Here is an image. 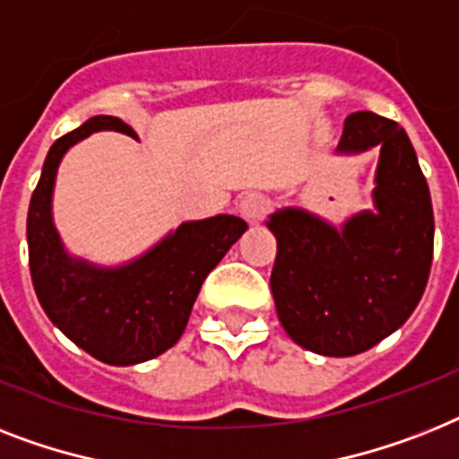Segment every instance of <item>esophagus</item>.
Returning <instances> with one entry per match:
<instances>
[{
    "label": "esophagus",
    "mask_w": 459,
    "mask_h": 459,
    "mask_svg": "<svg viewBox=\"0 0 459 459\" xmlns=\"http://www.w3.org/2000/svg\"><path fill=\"white\" fill-rule=\"evenodd\" d=\"M240 214L245 219H249V221H256V219L264 217V212L268 210V200L264 195H259V193H249V195H245L240 200Z\"/></svg>",
    "instance_id": "obj_1"
}]
</instances>
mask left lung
Returning a JSON list of instances; mask_svg holds the SVG:
<instances>
[{
  "label": "left lung",
  "instance_id": "obj_1",
  "mask_svg": "<svg viewBox=\"0 0 459 459\" xmlns=\"http://www.w3.org/2000/svg\"><path fill=\"white\" fill-rule=\"evenodd\" d=\"M379 148L372 204L339 229L282 207L266 226L278 240L271 292L285 333L320 356H356L411 318L429 281L434 210L403 126L360 110L344 122L342 155Z\"/></svg>",
  "mask_w": 459,
  "mask_h": 459
}]
</instances>
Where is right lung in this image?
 I'll return each mask as SVG.
<instances>
[{
    "label": "right lung",
    "instance_id": "1",
    "mask_svg": "<svg viewBox=\"0 0 459 459\" xmlns=\"http://www.w3.org/2000/svg\"><path fill=\"white\" fill-rule=\"evenodd\" d=\"M96 132L136 139L120 117L96 115L51 145L28 210L30 275L44 314L70 342L100 363L136 365L177 344L204 278L247 230V223L233 214L184 221L120 266L73 256L51 212L56 174L63 155Z\"/></svg>",
    "mask_w": 459,
    "mask_h": 459
}]
</instances>
